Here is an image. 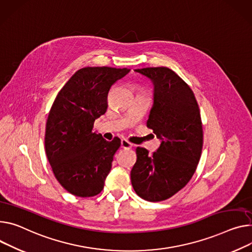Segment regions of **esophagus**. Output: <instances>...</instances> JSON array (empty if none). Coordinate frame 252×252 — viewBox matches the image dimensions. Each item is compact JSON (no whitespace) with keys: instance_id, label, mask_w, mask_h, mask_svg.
I'll use <instances>...</instances> for the list:
<instances>
[{"instance_id":"esophagus-1","label":"esophagus","mask_w":252,"mask_h":252,"mask_svg":"<svg viewBox=\"0 0 252 252\" xmlns=\"http://www.w3.org/2000/svg\"><path fill=\"white\" fill-rule=\"evenodd\" d=\"M132 146H133V144H132L131 142H129V141L126 140V139H122V141H121V147H122V148L130 149V148H132Z\"/></svg>"}]
</instances>
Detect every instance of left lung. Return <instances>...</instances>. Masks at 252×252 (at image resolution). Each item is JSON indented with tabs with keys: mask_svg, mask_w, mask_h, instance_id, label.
<instances>
[{
	"mask_svg": "<svg viewBox=\"0 0 252 252\" xmlns=\"http://www.w3.org/2000/svg\"><path fill=\"white\" fill-rule=\"evenodd\" d=\"M135 71L154 86V103L147 120L161 143L157 151L136 148L131 183L137 195L149 202L164 201L181 190L195 173L203 148V125L195 94L168 67Z\"/></svg>",
	"mask_w": 252,
	"mask_h": 252,
	"instance_id": "obj_1",
	"label": "left lung"
}]
</instances>
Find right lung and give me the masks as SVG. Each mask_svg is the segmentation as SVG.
<instances>
[{
	"label": "right lung",
	"mask_w": 252,
	"mask_h": 252,
	"mask_svg": "<svg viewBox=\"0 0 252 252\" xmlns=\"http://www.w3.org/2000/svg\"><path fill=\"white\" fill-rule=\"evenodd\" d=\"M130 69L88 66L77 70L57 94L45 129V152L54 177L76 197L98 195L112 167L119 138L93 132L108 108V94Z\"/></svg>",
	"instance_id": "obj_1"
}]
</instances>
